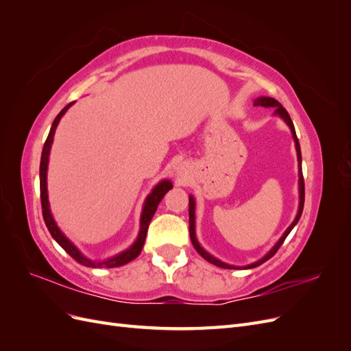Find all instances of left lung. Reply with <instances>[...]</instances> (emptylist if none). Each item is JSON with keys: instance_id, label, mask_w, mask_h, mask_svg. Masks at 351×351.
Here are the masks:
<instances>
[{"instance_id": "left-lung-1", "label": "left lung", "mask_w": 351, "mask_h": 351, "mask_svg": "<svg viewBox=\"0 0 351 351\" xmlns=\"http://www.w3.org/2000/svg\"><path fill=\"white\" fill-rule=\"evenodd\" d=\"M254 107H274V108H275V114H278L280 117H282L284 121H285L287 124H289V127L291 129V133H293V137H294V142H295L297 158H299V169H300V171H299V176H300V180H299V184H300V205H299V212H297V217H295V219L293 221V224L285 230L282 237L278 240L277 244H275V246L272 247V250L267 254V256L262 258V259L258 261V262L252 263V265H247V267H244V268H256V267H259V265H262L263 262H267L268 259H271V258L274 256V254L278 252V249L281 247V244L284 243V240L287 239V236L290 234V231L294 228V226L297 224V222H299V219H300V217H302V212H303V206H304V178H303V171H302L300 143H299V139H297V134H295V130H294V124H293V121H291V119H290V114L287 112V110L282 107V105H281L277 99L267 98V97H261V98H258V99H254ZM189 230H190V239H192L193 246H195L196 252L200 254L202 258H204L205 261H208V262L212 263V265H217V267H219V268H227V269H234V268H236V267H231V265H227V263L221 262V261H218V259H215V258H212L209 253H206L204 249H202V247L199 246V243H197L196 236H195V200H193L192 196L189 197Z\"/></svg>"}]
</instances>
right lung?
I'll return each mask as SVG.
<instances>
[{"instance_id": "add662e5", "label": "right lung", "mask_w": 351, "mask_h": 351, "mask_svg": "<svg viewBox=\"0 0 351 351\" xmlns=\"http://www.w3.org/2000/svg\"><path fill=\"white\" fill-rule=\"evenodd\" d=\"M73 102H70L69 105H66L64 108L60 111V114L56 117L54 123L51 125V130L49 134L45 141L44 145V149H42V156H40V167H39V186H40V205H42V217H44V221L47 224L48 231L51 232V236L54 237V240L60 244V246L64 249L70 256L79 262L80 265H84V267H89V268H117V267H121V265L129 263L130 261L136 259L139 256L142 247L145 244V239H146V232H147V227H149V222L155 214V210L159 205V202L164 197V195L168 192L169 189H173V183L168 182V180H164V182L159 183L154 190L152 193L147 196L146 202H145V206H143V212H142V218H141V232H139V239L136 240V243L133 246L125 250L123 253H120L119 256H115L110 261H105V262H90L89 259H86L84 256H82V253L73 246V244L67 240V237L62 234V232L58 230V227L56 226L54 219H52V215L49 212V205H48V193H47V168H48V155H49V149H51V143H52V137H54L56 129L58 125V121L61 120V117L64 115V112L71 107Z\"/></svg>"}]
</instances>
